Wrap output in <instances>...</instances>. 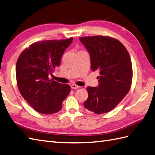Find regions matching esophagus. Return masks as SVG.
Here are the masks:
<instances>
[{
	"instance_id": "1",
	"label": "esophagus",
	"mask_w": 155,
	"mask_h": 155,
	"mask_svg": "<svg viewBox=\"0 0 155 155\" xmlns=\"http://www.w3.org/2000/svg\"><path fill=\"white\" fill-rule=\"evenodd\" d=\"M71 88H73V89H77V88H79L80 86H78L74 84H73L71 85Z\"/></svg>"
}]
</instances>
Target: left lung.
<instances>
[{"mask_svg":"<svg viewBox=\"0 0 155 155\" xmlns=\"http://www.w3.org/2000/svg\"><path fill=\"white\" fill-rule=\"evenodd\" d=\"M91 57V69L98 71L97 87H87L86 109L94 114L113 110L126 96L131 87L133 71L130 56L125 46L117 39L96 35L80 38Z\"/></svg>","mask_w":155,"mask_h":155,"instance_id":"left-lung-1","label":"left lung"}]
</instances>
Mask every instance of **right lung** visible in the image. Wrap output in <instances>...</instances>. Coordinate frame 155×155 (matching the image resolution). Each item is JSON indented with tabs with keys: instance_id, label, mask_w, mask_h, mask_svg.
<instances>
[{
	"instance_id": "add662e5",
	"label": "right lung",
	"mask_w": 155,
	"mask_h": 155,
	"mask_svg": "<svg viewBox=\"0 0 155 155\" xmlns=\"http://www.w3.org/2000/svg\"><path fill=\"white\" fill-rule=\"evenodd\" d=\"M73 38L46 40L31 44L17 60V84L21 95L33 108L44 114H54L71 91L69 85L61 84L50 75L61 63L64 51Z\"/></svg>"
}]
</instances>
